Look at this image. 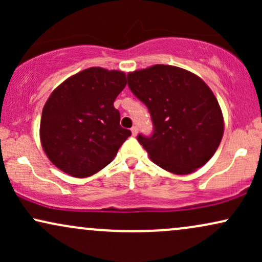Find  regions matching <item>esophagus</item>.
Returning a JSON list of instances; mask_svg holds the SVG:
<instances>
[{
	"instance_id": "obj_1",
	"label": "esophagus",
	"mask_w": 262,
	"mask_h": 262,
	"mask_svg": "<svg viewBox=\"0 0 262 262\" xmlns=\"http://www.w3.org/2000/svg\"><path fill=\"white\" fill-rule=\"evenodd\" d=\"M130 130H132V134H133L134 137L138 134V127H137V125H134V127H132Z\"/></svg>"
}]
</instances>
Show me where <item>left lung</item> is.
Masks as SVG:
<instances>
[{
  "label": "left lung",
  "mask_w": 262,
  "mask_h": 262,
  "mask_svg": "<svg viewBox=\"0 0 262 262\" xmlns=\"http://www.w3.org/2000/svg\"><path fill=\"white\" fill-rule=\"evenodd\" d=\"M128 87L148 107L152 133L137 139L158 166L187 175L214 155L224 124L217 98L183 69L154 65L127 75Z\"/></svg>",
  "instance_id": "8db88e82"
}]
</instances>
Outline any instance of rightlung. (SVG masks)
Instances as JSON below:
<instances>
[{
  "mask_svg": "<svg viewBox=\"0 0 262 262\" xmlns=\"http://www.w3.org/2000/svg\"><path fill=\"white\" fill-rule=\"evenodd\" d=\"M127 80L122 71L90 68L50 95L40 119V140L50 161L75 177H87L113 160L130 137L113 106Z\"/></svg>",
  "mask_w": 262,
  "mask_h": 262,
  "instance_id": "add662e5",
  "label": "right lung"
}]
</instances>
